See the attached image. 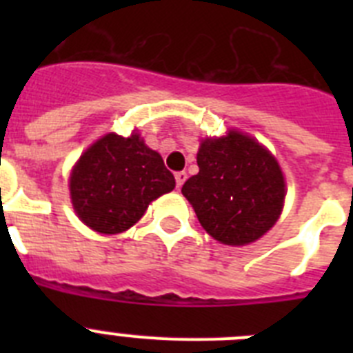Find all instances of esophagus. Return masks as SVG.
<instances>
[{
	"instance_id": "obj_1",
	"label": "esophagus",
	"mask_w": 353,
	"mask_h": 353,
	"mask_svg": "<svg viewBox=\"0 0 353 353\" xmlns=\"http://www.w3.org/2000/svg\"><path fill=\"white\" fill-rule=\"evenodd\" d=\"M174 180H176V187H182L183 182L187 180L185 171H179V173H174Z\"/></svg>"
}]
</instances>
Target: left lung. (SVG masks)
Wrapping results in <instances>:
<instances>
[{"label": "left lung", "mask_w": 353, "mask_h": 353, "mask_svg": "<svg viewBox=\"0 0 353 353\" xmlns=\"http://www.w3.org/2000/svg\"><path fill=\"white\" fill-rule=\"evenodd\" d=\"M198 174L182 194L208 235L223 244H251L276 224L285 203V179L276 159L249 136L230 130L198 152Z\"/></svg>", "instance_id": "1"}]
</instances>
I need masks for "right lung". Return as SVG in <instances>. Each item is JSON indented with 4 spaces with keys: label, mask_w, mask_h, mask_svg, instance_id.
Here are the masks:
<instances>
[{
    "label": "right lung",
    "mask_w": 353,
    "mask_h": 353,
    "mask_svg": "<svg viewBox=\"0 0 353 353\" xmlns=\"http://www.w3.org/2000/svg\"><path fill=\"white\" fill-rule=\"evenodd\" d=\"M173 189V173L136 132L129 138L105 134L70 174L74 210L86 226L105 235L129 230L155 198Z\"/></svg>",
    "instance_id": "1"
}]
</instances>
